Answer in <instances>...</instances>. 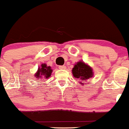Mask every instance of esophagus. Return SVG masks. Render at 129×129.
<instances>
[{"label":"esophagus","mask_w":129,"mask_h":129,"mask_svg":"<svg viewBox=\"0 0 129 129\" xmlns=\"http://www.w3.org/2000/svg\"><path fill=\"white\" fill-rule=\"evenodd\" d=\"M59 69H60V70H64V69H66V67L64 66H59Z\"/></svg>","instance_id":"esophagus-1"}]
</instances>
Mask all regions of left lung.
Wrapping results in <instances>:
<instances>
[{"instance_id":"obj_1","label":"left lung","mask_w":129,"mask_h":129,"mask_svg":"<svg viewBox=\"0 0 129 129\" xmlns=\"http://www.w3.org/2000/svg\"><path fill=\"white\" fill-rule=\"evenodd\" d=\"M72 72L73 76L78 79L79 83L81 85H85V82L94 76L93 69L88 64L81 61L75 64Z\"/></svg>"}]
</instances>
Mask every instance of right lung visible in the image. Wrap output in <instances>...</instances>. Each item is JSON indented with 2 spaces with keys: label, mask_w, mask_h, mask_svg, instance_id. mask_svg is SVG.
<instances>
[{
  "label": "right lung",
  "mask_w": 129,
  "mask_h": 129,
  "mask_svg": "<svg viewBox=\"0 0 129 129\" xmlns=\"http://www.w3.org/2000/svg\"><path fill=\"white\" fill-rule=\"evenodd\" d=\"M52 67L50 66H47V64L45 63H43L41 64V67L38 68V70L36 72V73L34 75V77H35L37 79L40 80L39 79H48L52 75V73L53 72Z\"/></svg>",
  "instance_id": "obj_1"
}]
</instances>
